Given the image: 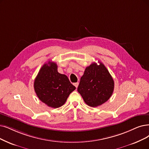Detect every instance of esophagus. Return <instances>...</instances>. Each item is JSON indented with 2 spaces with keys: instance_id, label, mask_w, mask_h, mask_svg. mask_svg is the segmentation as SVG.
<instances>
[{
  "instance_id": "1",
  "label": "esophagus",
  "mask_w": 149,
  "mask_h": 149,
  "mask_svg": "<svg viewBox=\"0 0 149 149\" xmlns=\"http://www.w3.org/2000/svg\"><path fill=\"white\" fill-rule=\"evenodd\" d=\"M74 86H75L76 88H78V85H79V82H76V83H74Z\"/></svg>"
}]
</instances>
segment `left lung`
<instances>
[{"mask_svg": "<svg viewBox=\"0 0 149 149\" xmlns=\"http://www.w3.org/2000/svg\"><path fill=\"white\" fill-rule=\"evenodd\" d=\"M92 63L86 67L78 87V92L91 107H97L107 102L114 91V80L103 63Z\"/></svg>", "mask_w": 149, "mask_h": 149, "instance_id": "obj_1", "label": "left lung"}]
</instances>
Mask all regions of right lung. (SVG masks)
<instances>
[{
    "instance_id": "add662e5",
    "label": "right lung",
    "mask_w": 149,
    "mask_h": 149,
    "mask_svg": "<svg viewBox=\"0 0 149 149\" xmlns=\"http://www.w3.org/2000/svg\"><path fill=\"white\" fill-rule=\"evenodd\" d=\"M76 87L65 74L57 71L55 62L45 63L35 78L34 89L38 98L52 108L62 106Z\"/></svg>"
}]
</instances>
